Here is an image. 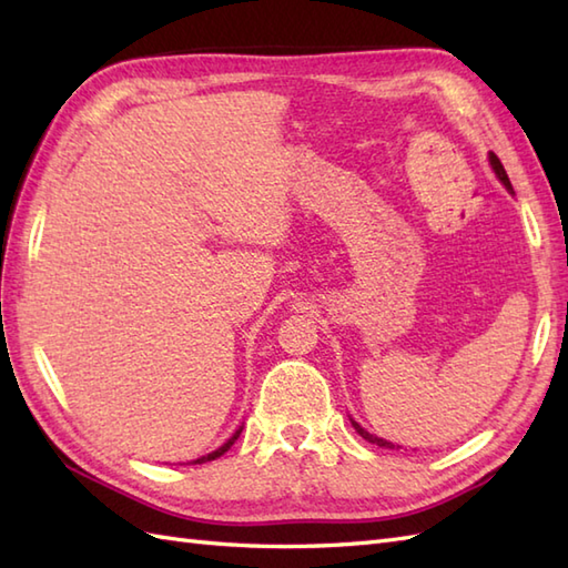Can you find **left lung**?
Returning a JSON list of instances; mask_svg holds the SVG:
<instances>
[{"label":"left lung","mask_w":568,"mask_h":568,"mask_svg":"<svg viewBox=\"0 0 568 568\" xmlns=\"http://www.w3.org/2000/svg\"><path fill=\"white\" fill-rule=\"evenodd\" d=\"M490 165H493V171H496V175L500 178V183L508 187L510 192H513V185H510V178H508V173H505V168H503V163H500V159L496 153H490ZM354 425V429L361 434V437H364L366 442H371V444H378V446H385V449H393V442H385V439H381V437H376V434H371V432H366L364 427L358 425V422H352Z\"/></svg>","instance_id":"1"}]
</instances>
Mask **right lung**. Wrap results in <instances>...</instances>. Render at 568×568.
I'll list each match as a JSON object with an SVG mask.
<instances>
[{"label":"right lung","instance_id":"right-lung-1","mask_svg":"<svg viewBox=\"0 0 568 568\" xmlns=\"http://www.w3.org/2000/svg\"><path fill=\"white\" fill-rule=\"evenodd\" d=\"M239 434H241V429L234 434V437L232 439H229L226 444H222L220 446V449H216V452H212V454H207V456H202V458H197V462H192V464H204V462H212V458H216V456H222L224 452H229V446H232L234 442H236V437H239Z\"/></svg>","mask_w":568,"mask_h":568}]
</instances>
